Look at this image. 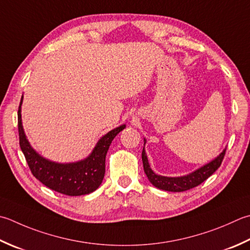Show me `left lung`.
<instances>
[{"mask_svg":"<svg viewBox=\"0 0 250 250\" xmlns=\"http://www.w3.org/2000/svg\"><path fill=\"white\" fill-rule=\"evenodd\" d=\"M145 144L146 140L144 139V147L143 151H142V160H143V167L146 177H147L149 182L153 184L155 188L163 190H168V192H184V190L196 188L197 185L203 183L205 180H207L210 175L221 166L224 155H226V148H224L222 150V153H220L216 158L209 161L206 165L202 166L200 168L194 170L193 172L185 175H181V177H165V175L155 173L154 171L151 170L148 164L147 155L145 153Z\"/></svg>","mask_w":250,"mask_h":250,"instance_id":"left-lung-1","label":"left lung"}]
</instances>
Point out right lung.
Masks as SVG:
<instances>
[{"label": "right lung", "instance_id": "right-lung-1", "mask_svg": "<svg viewBox=\"0 0 250 250\" xmlns=\"http://www.w3.org/2000/svg\"><path fill=\"white\" fill-rule=\"evenodd\" d=\"M21 96L18 108L19 145L32 174L45 187L68 196H81L99 188L105 175V159L115 136L125 128L121 125L103 135L91 154L75 163H56L44 158L29 143L21 121Z\"/></svg>", "mask_w": 250, "mask_h": 250}]
</instances>
